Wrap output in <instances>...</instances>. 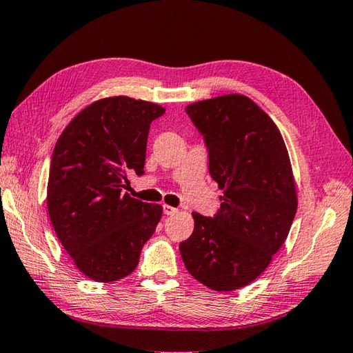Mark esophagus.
<instances>
[{
  "instance_id": "34e87169",
  "label": "esophagus",
  "mask_w": 353,
  "mask_h": 353,
  "mask_svg": "<svg viewBox=\"0 0 353 353\" xmlns=\"http://www.w3.org/2000/svg\"><path fill=\"white\" fill-rule=\"evenodd\" d=\"M163 213H165V214H168V216H171V214H176V213H177V208L171 207V205H163Z\"/></svg>"
}]
</instances>
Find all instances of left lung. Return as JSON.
<instances>
[{"instance_id": "obj_1", "label": "left lung", "mask_w": 353, "mask_h": 353, "mask_svg": "<svg viewBox=\"0 0 353 353\" xmlns=\"http://www.w3.org/2000/svg\"><path fill=\"white\" fill-rule=\"evenodd\" d=\"M187 114L203 134L210 174L223 194L214 217L193 213V234L179 248L199 283L238 290L265 270L290 232L298 208L290 157L274 121L245 95L196 101Z\"/></svg>"}]
</instances>
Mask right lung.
Wrapping results in <instances>:
<instances>
[{
    "label": "right lung",
    "instance_id": "add662e5",
    "mask_svg": "<svg viewBox=\"0 0 353 353\" xmlns=\"http://www.w3.org/2000/svg\"><path fill=\"white\" fill-rule=\"evenodd\" d=\"M165 108L126 95L94 101L57 140L48 211L75 267L97 283L136 270L162 217V205L121 194L128 174H143L151 121Z\"/></svg>",
    "mask_w": 353,
    "mask_h": 353
}]
</instances>
